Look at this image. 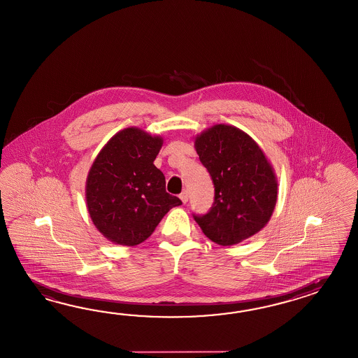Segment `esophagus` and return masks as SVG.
Returning <instances> with one entry per match:
<instances>
[{"instance_id":"1","label":"esophagus","mask_w":358,"mask_h":358,"mask_svg":"<svg viewBox=\"0 0 358 358\" xmlns=\"http://www.w3.org/2000/svg\"><path fill=\"white\" fill-rule=\"evenodd\" d=\"M179 197H180V200H182V202H183V203H187V202H188V199H189V196H188V192H182Z\"/></svg>"}]
</instances>
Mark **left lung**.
<instances>
[{
    "label": "left lung",
    "instance_id": "1",
    "mask_svg": "<svg viewBox=\"0 0 358 358\" xmlns=\"http://www.w3.org/2000/svg\"><path fill=\"white\" fill-rule=\"evenodd\" d=\"M215 188L205 215L193 214L202 232L222 246H232L266 227L277 202V179L263 150L231 125L213 126L194 142Z\"/></svg>",
    "mask_w": 358,
    "mask_h": 358
}]
</instances>
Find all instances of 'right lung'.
<instances>
[{
  "label": "right lung",
  "mask_w": 358,
  "mask_h": 358,
  "mask_svg": "<svg viewBox=\"0 0 358 358\" xmlns=\"http://www.w3.org/2000/svg\"><path fill=\"white\" fill-rule=\"evenodd\" d=\"M161 136L136 127L117 133L100 150L86 180L92 223L117 245L145 241L170 208L182 205L166 192L165 175L153 165Z\"/></svg>",
  "instance_id": "add662e5"
}]
</instances>
